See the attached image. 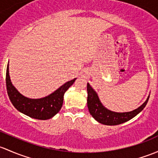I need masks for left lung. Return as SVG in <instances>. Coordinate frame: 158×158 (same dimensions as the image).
<instances>
[{
	"label": "left lung",
	"mask_w": 158,
	"mask_h": 158,
	"mask_svg": "<svg viewBox=\"0 0 158 158\" xmlns=\"http://www.w3.org/2000/svg\"><path fill=\"white\" fill-rule=\"evenodd\" d=\"M87 92L88 108L91 115L98 123L107 126L119 125L132 119L145 108L149 99V97H148L145 103H143V104H142L140 107L134 110L130 111V112L117 113L110 110L103 106L99 100L98 94L89 83L87 84Z\"/></svg>",
	"instance_id": "1"
}]
</instances>
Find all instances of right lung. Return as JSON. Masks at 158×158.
<instances>
[{"instance_id": "1", "label": "right lung", "mask_w": 158, "mask_h": 158, "mask_svg": "<svg viewBox=\"0 0 158 158\" xmlns=\"http://www.w3.org/2000/svg\"><path fill=\"white\" fill-rule=\"evenodd\" d=\"M76 79V78L66 82L55 92L42 98H29L21 94L13 85L9 75V65L6 67V91L13 105L17 110L25 115L42 120L51 119L59 112L64 102V93L73 84Z\"/></svg>"}]
</instances>
